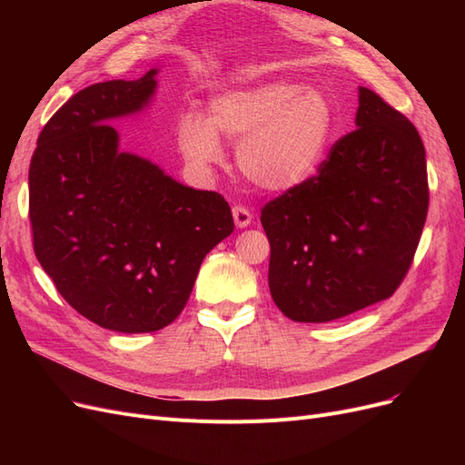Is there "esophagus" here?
<instances>
[{
    "label": "esophagus",
    "instance_id": "esophagus-1",
    "mask_svg": "<svg viewBox=\"0 0 465 465\" xmlns=\"http://www.w3.org/2000/svg\"><path fill=\"white\" fill-rule=\"evenodd\" d=\"M232 217H234V224L238 229H244L252 223L250 209H246L244 205H234L232 207Z\"/></svg>",
    "mask_w": 465,
    "mask_h": 465
}]
</instances>
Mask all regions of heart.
I'll list each match as a JSON object with an SVG mask.
<instances>
[{"label":"heart","mask_w":465,"mask_h":465,"mask_svg":"<svg viewBox=\"0 0 465 465\" xmlns=\"http://www.w3.org/2000/svg\"><path fill=\"white\" fill-rule=\"evenodd\" d=\"M333 124V106L322 91L262 81L213 98L209 118L198 112L182 116L178 143L190 163L209 166L223 159L219 135L241 141V173L265 192L285 193L316 173Z\"/></svg>","instance_id":"heart-1"}]
</instances>
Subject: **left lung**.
Instances as JSON below:
<instances>
[{
    "instance_id": "left-lung-1",
    "label": "left lung",
    "mask_w": 465,
    "mask_h": 465,
    "mask_svg": "<svg viewBox=\"0 0 465 465\" xmlns=\"http://www.w3.org/2000/svg\"><path fill=\"white\" fill-rule=\"evenodd\" d=\"M355 124L316 176L262 209L272 297L294 322H331L390 299L425 227L427 161L415 125L367 87Z\"/></svg>"
}]
</instances>
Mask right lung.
I'll return each instance as SVG.
<instances>
[{
    "mask_svg": "<svg viewBox=\"0 0 465 465\" xmlns=\"http://www.w3.org/2000/svg\"><path fill=\"white\" fill-rule=\"evenodd\" d=\"M157 69L79 91L38 135L29 168L35 254L62 297L96 326L163 330L184 311L203 258L234 221L217 192L193 190L118 149L108 124L143 110Z\"/></svg>",
    "mask_w": 465,
    "mask_h": 465,
    "instance_id": "obj_1",
    "label": "right lung"
}]
</instances>
